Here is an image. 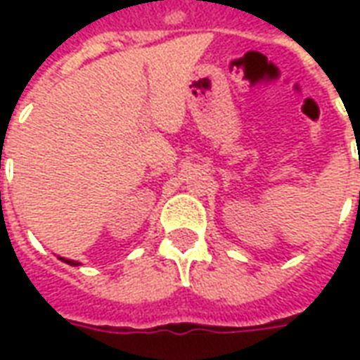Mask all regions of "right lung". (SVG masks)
Here are the masks:
<instances>
[{
    "instance_id": "add662e5",
    "label": "right lung",
    "mask_w": 360,
    "mask_h": 360,
    "mask_svg": "<svg viewBox=\"0 0 360 360\" xmlns=\"http://www.w3.org/2000/svg\"><path fill=\"white\" fill-rule=\"evenodd\" d=\"M59 259L65 263H69V265H78V262H75V259H67V257H59Z\"/></svg>"
}]
</instances>
